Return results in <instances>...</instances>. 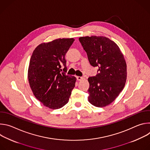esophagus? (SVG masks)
<instances>
[{"instance_id": "34e87169", "label": "esophagus", "mask_w": 150, "mask_h": 150, "mask_svg": "<svg viewBox=\"0 0 150 150\" xmlns=\"http://www.w3.org/2000/svg\"><path fill=\"white\" fill-rule=\"evenodd\" d=\"M76 79L78 81H81L82 79H83V78L81 77V76H76Z\"/></svg>"}]
</instances>
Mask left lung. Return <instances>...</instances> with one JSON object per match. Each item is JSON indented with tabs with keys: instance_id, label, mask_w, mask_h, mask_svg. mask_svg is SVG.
I'll use <instances>...</instances> for the list:
<instances>
[{
	"instance_id": "8db88e82",
	"label": "left lung",
	"mask_w": 150,
	"mask_h": 150,
	"mask_svg": "<svg viewBox=\"0 0 150 150\" xmlns=\"http://www.w3.org/2000/svg\"><path fill=\"white\" fill-rule=\"evenodd\" d=\"M79 40L91 65L98 68V74L88 79V101L96 107L103 108L112 103L125 87L126 61L119 46L105 37H81Z\"/></svg>"
}]
</instances>
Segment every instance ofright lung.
<instances>
[{
    "label": "right lung",
    "mask_w": 150,
    "mask_h": 150,
    "mask_svg": "<svg viewBox=\"0 0 150 150\" xmlns=\"http://www.w3.org/2000/svg\"><path fill=\"white\" fill-rule=\"evenodd\" d=\"M74 40L59 38L43 42L34 49L31 57L28 71L30 86L36 98L50 109H60L68 103L75 87L76 78L65 74V58Z\"/></svg>",
    "instance_id": "obj_1"
}]
</instances>
